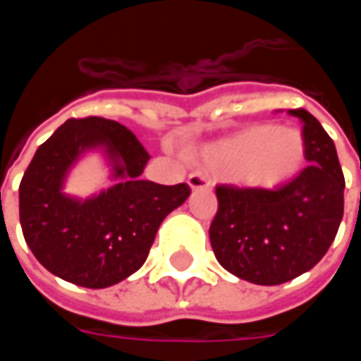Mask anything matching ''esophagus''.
<instances>
[{
	"label": "esophagus",
	"mask_w": 361,
	"mask_h": 361,
	"mask_svg": "<svg viewBox=\"0 0 361 361\" xmlns=\"http://www.w3.org/2000/svg\"><path fill=\"white\" fill-rule=\"evenodd\" d=\"M188 183H189V188H191V189H211L212 188L211 180H209V178H207V176H204V173H201V172L189 173Z\"/></svg>",
	"instance_id": "1"
}]
</instances>
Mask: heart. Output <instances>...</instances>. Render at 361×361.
<instances>
[{
  "label": "heart",
  "instance_id": "obj_1",
  "mask_svg": "<svg viewBox=\"0 0 361 361\" xmlns=\"http://www.w3.org/2000/svg\"><path fill=\"white\" fill-rule=\"evenodd\" d=\"M303 137L292 127L253 123L204 147L203 160L251 188H276L300 170Z\"/></svg>",
  "mask_w": 361,
  "mask_h": 361
}]
</instances>
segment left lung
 <instances>
[{
  "label": "left lung",
  "instance_id": "8db88e82",
  "mask_svg": "<svg viewBox=\"0 0 361 361\" xmlns=\"http://www.w3.org/2000/svg\"><path fill=\"white\" fill-rule=\"evenodd\" d=\"M310 164L279 189L216 185L219 211L209 228L219 263L238 279L274 286L300 276L323 259L344 214V173L333 139L303 108Z\"/></svg>",
  "mask_w": 361,
  "mask_h": 361
}]
</instances>
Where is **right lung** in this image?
<instances>
[{
    "label": "right lung",
    "mask_w": 361,
    "mask_h": 361,
    "mask_svg": "<svg viewBox=\"0 0 361 361\" xmlns=\"http://www.w3.org/2000/svg\"><path fill=\"white\" fill-rule=\"evenodd\" d=\"M100 144L124 180L89 202L63 196L68 166ZM149 158L126 126L96 116L67 119L38 147L20 180L19 216L25 242L51 274L77 286L106 288L141 269L158 226L191 193L188 183L141 180Z\"/></svg>",
    "instance_id": "1"
}]
</instances>
